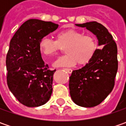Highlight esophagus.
Segmentation results:
<instances>
[{
  "mask_svg": "<svg viewBox=\"0 0 126 126\" xmlns=\"http://www.w3.org/2000/svg\"><path fill=\"white\" fill-rule=\"evenodd\" d=\"M64 70H65L68 74H71V72H72V69H68V68H64Z\"/></svg>",
  "mask_w": 126,
  "mask_h": 126,
  "instance_id": "obj_1",
  "label": "esophagus"
}]
</instances>
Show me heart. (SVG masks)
I'll return each instance as SVG.
<instances>
[{
  "label": "heart",
  "instance_id": "obj_1",
  "mask_svg": "<svg viewBox=\"0 0 126 126\" xmlns=\"http://www.w3.org/2000/svg\"><path fill=\"white\" fill-rule=\"evenodd\" d=\"M39 50L45 57L56 55L62 48H65L66 55L56 61L57 66H72L76 63L86 66L94 59L97 51V43L91 35L81 32L68 29L60 32L56 35V41L50 37L42 38L39 42Z\"/></svg>",
  "mask_w": 126,
  "mask_h": 126
}]
</instances>
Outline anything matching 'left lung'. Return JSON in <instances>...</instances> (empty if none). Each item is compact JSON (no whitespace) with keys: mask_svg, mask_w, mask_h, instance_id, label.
I'll list each match as a JSON object with an SVG mask.
<instances>
[{"mask_svg":"<svg viewBox=\"0 0 126 126\" xmlns=\"http://www.w3.org/2000/svg\"><path fill=\"white\" fill-rule=\"evenodd\" d=\"M94 34L98 40L94 59L88 65L72 71L69 77L70 95L74 102L83 107L99 104L112 91L118 70L117 46L105 27L97 22L78 24Z\"/></svg>","mask_w":126,"mask_h":126,"instance_id":"obj_1","label":"left lung"}]
</instances>
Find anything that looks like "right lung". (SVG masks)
<instances>
[{"instance_id": "obj_1", "label": "right lung", "mask_w": 126, "mask_h": 126, "mask_svg": "<svg viewBox=\"0 0 126 126\" xmlns=\"http://www.w3.org/2000/svg\"><path fill=\"white\" fill-rule=\"evenodd\" d=\"M58 24L31 19L19 28L10 43L6 56L7 83L17 100L29 107L45 104L52 93L53 74L45 64L39 42Z\"/></svg>"}]
</instances>
